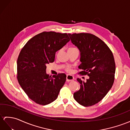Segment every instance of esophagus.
I'll return each instance as SVG.
<instances>
[{
    "instance_id": "1",
    "label": "esophagus",
    "mask_w": 130,
    "mask_h": 130,
    "mask_svg": "<svg viewBox=\"0 0 130 130\" xmlns=\"http://www.w3.org/2000/svg\"><path fill=\"white\" fill-rule=\"evenodd\" d=\"M74 80V77L73 76L71 75H67V77H66V80L67 82H71Z\"/></svg>"
}]
</instances>
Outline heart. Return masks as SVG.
<instances>
[{"instance_id":"heart-1","label":"heart","mask_w":130,"mask_h":130,"mask_svg":"<svg viewBox=\"0 0 130 130\" xmlns=\"http://www.w3.org/2000/svg\"><path fill=\"white\" fill-rule=\"evenodd\" d=\"M71 48H69V49H71ZM66 71H68V72H71V69L70 67H68L67 68H66Z\"/></svg>"}]
</instances>
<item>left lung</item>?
<instances>
[{
    "label": "left lung",
    "mask_w": 130,
    "mask_h": 130,
    "mask_svg": "<svg viewBox=\"0 0 130 130\" xmlns=\"http://www.w3.org/2000/svg\"><path fill=\"white\" fill-rule=\"evenodd\" d=\"M72 43L80 51L82 75L89 78H77L80 89L74 93L77 102L84 106L99 102L111 88L115 73V63L111 51L99 37L88 33L68 34Z\"/></svg>",
    "instance_id": "left-lung-1"
}]
</instances>
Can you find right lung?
Listing matches in <instances>:
<instances>
[{
	"label": "right lung",
	"instance_id": "right-lung-1",
	"mask_svg": "<svg viewBox=\"0 0 130 130\" xmlns=\"http://www.w3.org/2000/svg\"><path fill=\"white\" fill-rule=\"evenodd\" d=\"M70 41L67 34L43 32L28 40L17 61V78L22 89L34 102L45 105L55 101L64 84L66 75L52 77L46 64L54 61L56 52Z\"/></svg>",
	"mask_w": 130,
	"mask_h": 130
}]
</instances>
